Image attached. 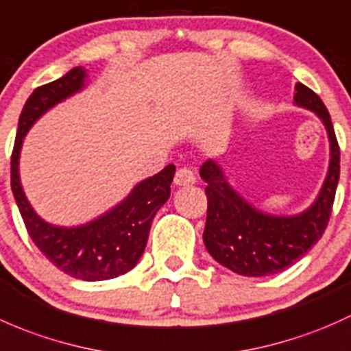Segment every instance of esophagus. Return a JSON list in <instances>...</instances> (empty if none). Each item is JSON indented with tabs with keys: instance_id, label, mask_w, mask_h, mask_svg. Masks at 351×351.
<instances>
[{
	"instance_id": "1",
	"label": "esophagus",
	"mask_w": 351,
	"mask_h": 351,
	"mask_svg": "<svg viewBox=\"0 0 351 351\" xmlns=\"http://www.w3.org/2000/svg\"><path fill=\"white\" fill-rule=\"evenodd\" d=\"M174 182L177 186H189V184L196 182V176H194V172L189 167H180L177 169Z\"/></svg>"
}]
</instances>
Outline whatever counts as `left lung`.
<instances>
[{
  "instance_id": "obj_1",
  "label": "left lung",
  "mask_w": 351,
  "mask_h": 351,
  "mask_svg": "<svg viewBox=\"0 0 351 351\" xmlns=\"http://www.w3.org/2000/svg\"><path fill=\"white\" fill-rule=\"evenodd\" d=\"M294 103L321 118L330 136L331 160L319 196L295 216H272L248 204L230 186L216 162L206 160L199 174L206 186L208 216L204 245L216 262L247 277L279 274L294 265L326 230L339 179V147L333 123L321 97L298 82Z\"/></svg>"
}]
</instances>
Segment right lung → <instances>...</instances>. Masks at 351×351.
I'll list each match as a JSON object with an SVG mask.
<instances>
[{
  "label": "right lung",
  "mask_w": 351,
  "mask_h": 351,
  "mask_svg": "<svg viewBox=\"0 0 351 351\" xmlns=\"http://www.w3.org/2000/svg\"><path fill=\"white\" fill-rule=\"evenodd\" d=\"M86 71L74 67L57 81L35 89L18 120L12 154V191L28 234L57 269L81 280H106L128 272L145 250L154 216L171 196L176 167L169 164L158 174L136 184L125 201L95 221L74 228L45 223L25 197L18 174V158L25 135L38 118L82 89Z\"/></svg>",
  "instance_id": "right-lung-1"
}]
</instances>
